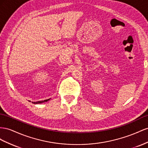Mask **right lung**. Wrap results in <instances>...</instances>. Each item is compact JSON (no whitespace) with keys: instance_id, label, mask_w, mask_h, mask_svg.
I'll use <instances>...</instances> for the list:
<instances>
[{"instance_id":"obj_1","label":"right lung","mask_w":148,"mask_h":148,"mask_svg":"<svg viewBox=\"0 0 148 148\" xmlns=\"http://www.w3.org/2000/svg\"><path fill=\"white\" fill-rule=\"evenodd\" d=\"M50 99H46V100H41V101H38V102H32L33 103H35V104H38V103H43V102H48V100H49ZM29 102H30V101H29Z\"/></svg>"}]
</instances>
